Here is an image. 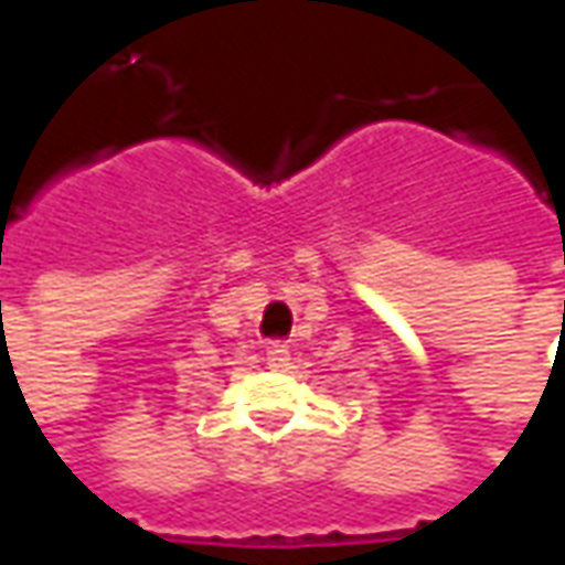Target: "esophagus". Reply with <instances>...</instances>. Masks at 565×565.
<instances>
[{
    "label": "esophagus",
    "instance_id": "1",
    "mask_svg": "<svg viewBox=\"0 0 565 565\" xmlns=\"http://www.w3.org/2000/svg\"><path fill=\"white\" fill-rule=\"evenodd\" d=\"M287 363H290V348L284 342H271L266 348V366L278 372V369H287Z\"/></svg>",
    "mask_w": 565,
    "mask_h": 565
}]
</instances>
